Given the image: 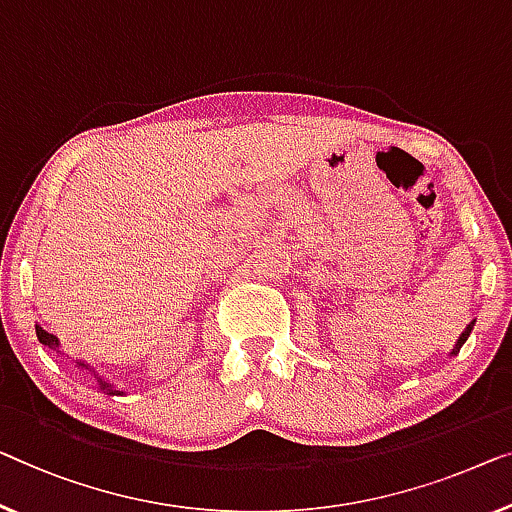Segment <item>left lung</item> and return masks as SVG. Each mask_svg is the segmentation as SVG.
I'll list each match as a JSON object with an SVG mask.
<instances>
[{"label":"left lung","instance_id":"8db88e82","mask_svg":"<svg viewBox=\"0 0 512 512\" xmlns=\"http://www.w3.org/2000/svg\"><path fill=\"white\" fill-rule=\"evenodd\" d=\"M474 326H476V322H469V324H467V329H464V331H462V335H460V338H457L455 347L451 349V354H448V356H457V352H460L464 342H467V338H469V335H471V331H474Z\"/></svg>","mask_w":512,"mask_h":512}]
</instances>
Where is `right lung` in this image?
<instances>
[{
    "instance_id": "obj_1",
    "label": "right lung",
    "mask_w": 512,
    "mask_h": 512,
    "mask_svg": "<svg viewBox=\"0 0 512 512\" xmlns=\"http://www.w3.org/2000/svg\"><path fill=\"white\" fill-rule=\"evenodd\" d=\"M36 338H38V342H41L43 347H48V349H52V352H57V354H61V345H59V338L57 335H52V333H48L43 329L41 324H36ZM75 368L78 370H82V372H87V375H91L96 379V388L98 391H103V393H108V395H126V391H121V388H117L114 384H110L108 379H103L101 375H98V372L91 368V365L87 363V361H82V358H75Z\"/></svg>"
}]
</instances>
